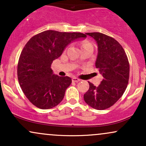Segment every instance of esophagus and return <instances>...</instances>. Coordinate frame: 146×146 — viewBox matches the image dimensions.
Masks as SVG:
<instances>
[{
    "label": "esophagus",
    "mask_w": 146,
    "mask_h": 146,
    "mask_svg": "<svg viewBox=\"0 0 146 146\" xmlns=\"http://www.w3.org/2000/svg\"><path fill=\"white\" fill-rule=\"evenodd\" d=\"M72 81L74 82H78L80 81V79L75 78V77H73V78H72Z\"/></svg>",
    "instance_id": "obj_1"
}]
</instances>
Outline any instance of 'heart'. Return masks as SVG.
Instances as JSON below:
<instances>
[{"label":"heart","instance_id":"b5f03b06","mask_svg":"<svg viewBox=\"0 0 146 146\" xmlns=\"http://www.w3.org/2000/svg\"><path fill=\"white\" fill-rule=\"evenodd\" d=\"M93 46V45H92L91 43L88 42H83L82 44V48H84L86 47V46Z\"/></svg>","mask_w":146,"mask_h":146}]
</instances>
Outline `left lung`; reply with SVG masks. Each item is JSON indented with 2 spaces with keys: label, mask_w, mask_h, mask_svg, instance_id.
Returning a JSON list of instances; mask_svg holds the SVG:
<instances>
[{
  "label": "left lung",
  "mask_w": 146,
  "mask_h": 146,
  "mask_svg": "<svg viewBox=\"0 0 146 146\" xmlns=\"http://www.w3.org/2000/svg\"><path fill=\"white\" fill-rule=\"evenodd\" d=\"M86 34L98 44L95 66L103 80L98 86L88 82L89 89L84 95V100L95 109L104 110L115 104L126 89L130 73L128 59L121 45L112 37L99 32Z\"/></svg>",
  "instance_id": "1"
}]
</instances>
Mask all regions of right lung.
<instances>
[{"label": "right lung", "instance_id": "obj_1", "mask_svg": "<svg viewBox=\"0 0 146 146\" xmlns=\"http://www.w3.org/2000/svg\"><path fill=\"white\" fill-rule=\"evenodd\" d=\"M86 37L82 33L47 30L33 36L25 44L18 63V82L35 106L49 109L62 101L71 78L53 74L51 64L71 42Z\"/></svg>", "mask_w": 146, "mask_h": 146}]
</instances>
